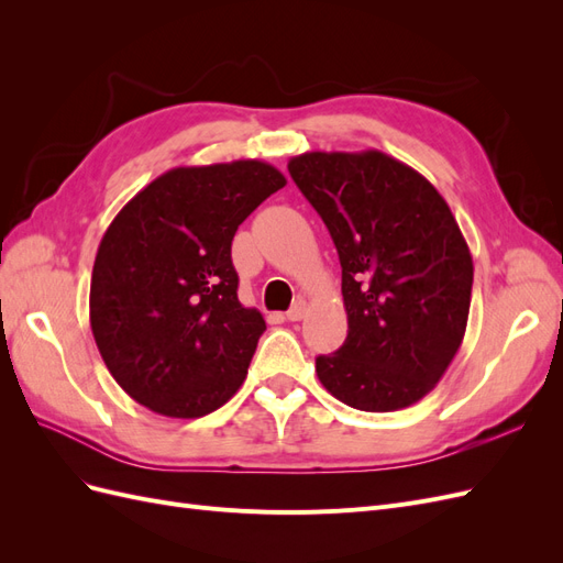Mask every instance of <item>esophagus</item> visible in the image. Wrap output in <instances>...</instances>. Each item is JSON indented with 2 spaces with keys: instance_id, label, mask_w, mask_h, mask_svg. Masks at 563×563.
Listing matches in <instances>:
<instances>
[{
  "instance_id": "34e87169",
  "label": "esophagus",
  "mask_w": 563,
  "mask_h": 563,
  "mask_svg": "<svg viewBox=\"0 0 563 563\" xmlns=\"http://www.w3.org/2000/svg\"><path fill=\"white\" fill-rule=\"evenodd\" d=\"M305 312H308V305H305L302 300H298V302L294 305V308L286 312V319H288V321H300V319L305 317Z\"/></svg>"
}]
</instances>
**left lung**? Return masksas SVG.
Returning <instances> with one entry per match:
<instances>
[{
	"instance_id": "8db88e82",
	"label": "left lung",
	"mask_w": 563,
	"mask_h": 563,
	"mask_svg": "<svg viewBox=\"0 0 563 563\" xmlns=\"http://www.w3.org/2000/svg\"><path fill=\"white\" fill-rule=\"evenodd\" d=\"M288 174L343 267L347 338L317 356L319 383L371 413L420 401L463 345L472 298V253L446 199L380 150L305 152Z\"/></svg>"
}]
</instances>
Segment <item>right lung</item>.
I'll return each mask as SVG.
<instances>
[{"mask_svg": "<svg viewBox=\"0 0 563 563\" xmlns=\"http://www.w3.org/2000/svg\"><path fill=\"white\" fill-rule=\"evenodd\" d=\"M284 185L258 159L178 166L114 216L96 253L89 317L131 399L166 418H201L242 387L265 319L236 298L232 240Z\"/></svg>", "mask_w": 563, "mask_h": 563, "instance_id": "obj_1", "label": "right lung"}]
</instances>
